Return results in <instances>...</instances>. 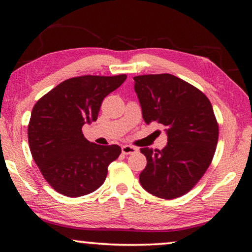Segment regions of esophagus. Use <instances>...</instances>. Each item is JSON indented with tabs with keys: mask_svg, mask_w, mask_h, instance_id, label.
<instances>
[{
	"mask_svg": "<svg viewBox=\"0 0 252 252\" xmlns=\"http://www.w3.org/2000/svg\"><path fill=\"white\" fill-rule=\"evenodd\" d=\"M121 150L122 153H125V155H133V153L138 152V148L132 146H123L121 148Z\"/></svg>",
	"mask_w": 252,
	"mask_h": 252,
	"instance_id": "34e87169",
	"label": "esophagus"
}]
</instances>
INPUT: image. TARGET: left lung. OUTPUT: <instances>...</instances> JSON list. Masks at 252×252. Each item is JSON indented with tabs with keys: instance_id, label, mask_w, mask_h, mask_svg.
I'll use <instances>...</instances> for the list:
<instances>
[{
	"instance_id": "left-lung-1",
	"label": "left lung",
	"mask_w": 252,
	"mask_h": 252,
	"mask_svg": "<svg viewBox=\"0 0 252 252\" xmlns=\"http://www.w3.org/2000/svg\"><path fill=\"white\" fill-rule=\"evenodd\" d=\"M133 80L144 122L165 126L168 135L162 150L141 149L147 165L140 183L156 197H181L201 179L215 156L219 127L212 105L201 91L172 74Z\"/></svg>"
}]
</instances>
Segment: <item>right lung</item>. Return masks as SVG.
Segmentation results:
<instances>
[{
	"label": "right lung",
	"mask_w": 252,
	"mask_h": 252,
	"mask_svg": "<svg viewBox=\"0 0 252 252\" xmlns=\"http://www.w3.org/2000/svg\"><path fill=\"white\" fill-rule=\"evenodd\" d=\"M126 79L83 75L63 81L36 102L28 126L32 157L49 185L59 193L76 198L103 185L111 162L121 148L99 146L82 133L96 121L101 103Z\"/></svg>",
	"instance_id": "1"
}]
</instances>
